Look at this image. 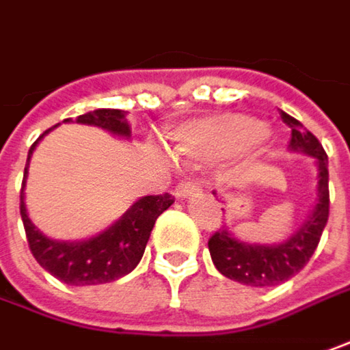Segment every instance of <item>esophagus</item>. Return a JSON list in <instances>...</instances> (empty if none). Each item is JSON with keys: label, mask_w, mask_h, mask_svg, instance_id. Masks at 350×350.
Masks as SVG:
<instances>
[{"label": "esophagus", "mask_w": 350, "mask_h": 350, "mask_svg": "<svg viewBox=\"0 0 350 350\" xmlns=\"http://www.w3.org/2000/svg\"><path fill=\"white\" fill-rule=\"evenodd\" d=\"M201 183L197 179H189V181H181L175 187V195L179 199H189V197H197L201 195Z\"/></svg>", "instance_id": "obj_1"}]
</instances>
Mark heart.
I'll return each instance as SVG.
<instances>
[{"instance_id":"b5f03b06","label":"heart","mask_w":350,"mask_h":350,"mask_svg":"<svg viewBox=\"0 0 350 350\" xmlns=\"http://www.w3.org/2000/svg\"><path fill=\"white\" fill-rule=\"evenodd\" d=\"M268 135V126L252 116L226 114L187 126L177 135V151L202 159H226L252 151Z\"/></svg>"}]
</instances>
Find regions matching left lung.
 Wrapping results in <instances>:
<instances>
[{
	"label": "left lung",
	"instance_id": "1",
	"mask_svg": "<svg viewBox=\"0 0 350 350\" xmlns=\"http://www.w3.org/2000/svg\"><path fill=\"white\" fill-rule=\"evenodd\" d=\"M282 120L291 128L289 149L311 155L317 163V201L311 215L299 226V230H295L282 244L242 242L224 226L208 238V252L217 270L228 280L252 288L280 286L304 270L321 240L329 219V169L323 146L299 120L286 112H282Z\"/></svg>",
	"mask_w": 350,
	"mask_h": 350
}]
</instances>
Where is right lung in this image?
I'll return each instance as SVG.
<instances>
[{
  "label": "right lung",
  "instance_id": "right-lung-1",
  "mask_svg": "<svg viewBox=\"0 0 350 350\" xmlns=\"http://www.w3.org/2000/svg\"><path fill=\"white\" fill-rule=\"evenodd\" d=\"M64 122H70V118H66ZM77 124L98 126L120 137L131 135L130 124L126 122L124 110L98 108L94 112L79 116ZM51 130L44 131L43 135H46ZM43 135H39V139L29 149L27 167L35 151V146L43 139ZM27 167L23 173L19 208H21V220L25 226L29 248L44 270L68 286H98V284H108V282L120 280L126 273H130L139 264L142 256L146 252V244H148L157 217L173 204V197L169 193L142 197L122 215V219L116 220L112 226H108L100 234L92 236L88 240H80V242L53 240L44 236L39 228H35V224L27 215L25 201H23Z\"/></svg>",
  "mask_w": 350,
  "mask_h": 350
}]
</instances>
